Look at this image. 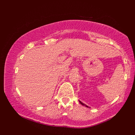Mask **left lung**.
Segmentation results:
<instances>
[{"instance_id": "8db88e82", "label": "left lung", "mask_w": 135, "mask_h": 135, "mask_svg": "<svg viewBox=\"0 0 135 135\" xmlns=\"http://www.w3.org/2000/svg\"><path fill=\"white\" fill-rule=\"evenodd\" d=\"M79 102H80V104H82V105H83V106H86V107H87V108H88V106H86V104H84V103H82V102H81V101H79Z\"/></svg>"}]
</instances>
